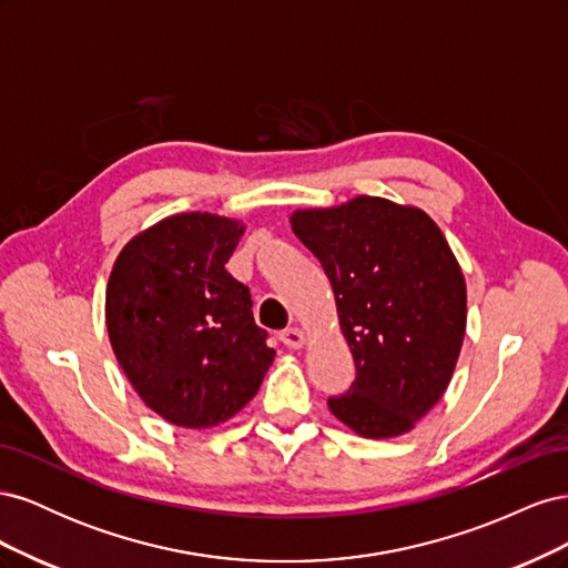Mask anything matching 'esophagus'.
<instances>
[{
    "label": "esophagus",
    "instance_id": "1",
    "mask_svg": "<svg viewBox=\"0 0 568 568\" xmlns=\"http://www.w3.org/2000/svg\"><path fill=\"white\" fill-rule=\"evenodd\" d=\"M280 338H282L284 346L291 348V351H298V348L305 346V332L298 329V326H291V329H284L280 334Z\"/></svg>",
    "mask_w": 568,
    "mask_h": 568
}]
</instances>
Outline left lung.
Instances as JSON below:
<instances>
[{"label":"left lung","mask_w":568,"mask_h":568,"mask_svg":"<svg viewBox=\"0 0 568 568\" xmlns=\"http://www.w3.org/2000/svg\"><path fill=\"white\" fill-rule=\"evenodd\" d=\"M291 230L332 282L355 359L332 415L363 438L412 432L448 388L467 329V284L440 227L417 205L355 196L294 211Z\"/></svg>","instance_id":"obj_1"}]
</instances>
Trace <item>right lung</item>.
Masks as SVG:
<instances>
[{
  "instance_id": "1",
  "label": "right lung",
  "mask_w": 568,
  "mask_h": 568,
  "mask_svg": "<svg viewBox=\"0 0 568 568\" xmlns=\"http://www.w3.org/2000/svg\"><path fill=\"white\" fill-rule=\"evenodd\" d=\"M242 220L170 215L134 234L106 286V329L136 395L165 422L211 428L244 409L274 351L248 286L225 270Z\"/></svg>"
}]
</instances>
